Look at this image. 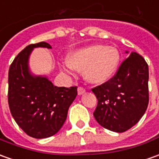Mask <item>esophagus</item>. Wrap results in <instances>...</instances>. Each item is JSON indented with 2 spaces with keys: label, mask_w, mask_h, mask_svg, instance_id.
Returning <instances> with one entry per match:
<instances>
[{
  "label": "esophagus",
  "mask_w": 159,
  "mask_h": 159,
  "mask_svg": "<svg viewBox=\"0 0 159 159\" xmlns=\"http://www.w3.org/2000/svg\"><path fill=\"white\" fill-rule=\"evenodd\" d=\"M77 92H78V95H83L84 93H85V89L82 86H80V87H78Z\"/></svg>",
  "instance_id": "esophagus-1"
}]
</instances>
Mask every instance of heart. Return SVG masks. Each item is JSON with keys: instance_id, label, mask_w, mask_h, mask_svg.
Segmentation results:
<instances>
[{"instance_id": "heart-1", "label": "heart", "mask_w": 159, "mask_h": 159, "mask_svg": "<svg viewBox=\"0 0 159 159\" xmlns=\"http://www.w3.org/2000/svg\"><path fill=\"white\" fill-rule=\"evenodd\" d=\"M119 61L120 55L116 48L96 44L69 54L66 58L67 65L63 66V70L68 71L70 68L80 72L84 71L87 82L101 84L115 75Z\"/></svg>"}]
</instances>
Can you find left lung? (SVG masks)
Returning <instances> with one entry per match:
<instances>
[{
	"mask_svg": "<svg viewBox=\"0 0 159 159\" xmlns=\"http://www.w3.org/2000/svg\"><path fill=\"white\" fill-rule=\"evenodd\" d=\"M149 68L142 56L132 52L116 74L92 89L98 98L93 115L99 125L115 132H125L143 116L149 103Z\"/></svg>",
	"mask_w": 159,
	"mask_h": 159,
	"instance_id": "8db88e82",
	"label": "left lung"
}]
</instances>
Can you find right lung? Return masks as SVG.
I'll return each mask as SVG.
<instances>
[{
    "instance_id": "add662e5",
    "label": "right lung",
    "mask_w": 159,
    "mask_h": 159,
    "mask_svg": "<svg viewBox=\"0 0 159 159\" xmlns=\"http://www.w3.org/2000/svg\"><path fill=\"white\" fill-rule=\"evenodd\" d=\"M36 47L51 48L45 42L22 49L8 70L7 101L12 116L27 135L45 139L59 131L68 110L77 95V87H57L47 77L34 76L29 70V57Z\"/></svg>"
}]
</instances>
